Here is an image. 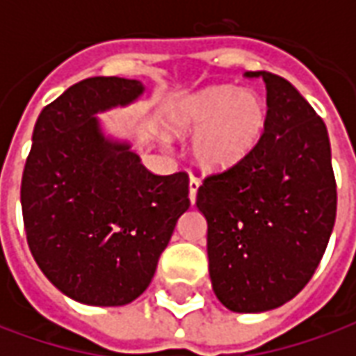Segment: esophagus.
<instances>
[{
	"instance_id": "esophagus-1",
	"label": "esophagus",
	"mask_w": 356,
	"mask_h": 356,
	"mask_svg": "<svg viewBox=\"0 0 356 356\" xmlns=\"http://www.w3.org/2000/svg\"><path fill=\"white\" fill-rule=\"evenodd\" d=\"M198 186H200V181L196 177H191V181H188V198H191V202H196V193H198Z\"/></svg>"
}]
</instances>
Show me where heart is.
Returning <instances> with one entry per match:
<instances>
[{
    "label": "heart",
    "instance_id": "obj_1",
    "mask_svg": "<svg viewBox=\"0 0 356 356\" xmlns=\"http://www.w3.org/2000/svg\"><path fill=\"white\" fill-rule=\"evenodd\" d=\"M267 102L252 89L211 86L191 95L171 116V131L193 135V156L206 170L242 162L261 139Z\"/></svg>",
    "mask_w": 356,
    "mask_h": 356
}]
</instances>
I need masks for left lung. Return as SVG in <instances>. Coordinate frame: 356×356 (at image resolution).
Masks as SVG:
<instances>
[{
    "label": "left lung",
    "instance_id": "8db88e82",
    "mask_svg": "<svg viewBox=\"0 0 356 356\" xmlns=\"http://www.w3.org/2000/svg\"><path fill=\"white\" fill-rule=\"evenodd\" d=\"M267 88V125L242 162L202 181L217 299L234 313H263L311 280L336 223L337 191L326 125L290 81L246 72Z\"/></svg>",
    "mask_w": 356,
    "mask_h": 356
}]
</instances>
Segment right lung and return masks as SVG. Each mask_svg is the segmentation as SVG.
Here are the masks:
<instances>
[{
	"instance_id": "add662e5",
	"label": "right lung",
	"mask_w": 356,
	"mask_h": 356,
	"mask_svg": "<svg viewBox=\"0 0 356 356\" xmlns=\"http://www.w3.org/2000/svg\"><path fill=\"white\" fill-rule=\"evenodd\" d=\"M143 91L137 80L88 78L35 122L20 185L28 246L51 284L86 305L139 298L191 206L185 171L154 175L95 118Z\"/></svg>"
}]
</instances>
